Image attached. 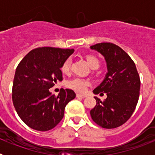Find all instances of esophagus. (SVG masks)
I'll return each mask as SVG.
<instances>
[{
	"label": "esophagus",
	"mask_w": 155,
	"mask_h": 155,
	"mask_svg": "<svg viewBox=\"0 0 155 155\" xmlns=\"http://www.w3.org/2000/svg\"><path fill=\"white\" fill-rule=\"evenodd\" d=\"M77 98H85L86 95L85 94H77Z\"/></svg>",
	"instance_id": "1"
}]
</instances>
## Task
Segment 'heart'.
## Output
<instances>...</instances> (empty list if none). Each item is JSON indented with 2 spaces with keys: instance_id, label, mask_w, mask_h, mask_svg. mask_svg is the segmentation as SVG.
<instances>
[{
  "instance_id": "1",
  "label": "heart",
  "mask_w": 155,
  "mask_h": 155,
  "mask_svg": "<svg viewBox=\"0 0 155 155\" xmlns=\"http://www.w3.org/2000/svg\"><path fill=\"white\" fill-rule=\"evenodd\" d=\"M87 61L92 69H97L99 67V61L94 56L88 55L86 57ZM71 63H72V59L71 57H68L65 61L63 62L61 65V71L63 74L69 73L70 69H71ZM90 81L87 79L82 78H74L71 80H68L66 82V86L71 90L77 91V92H84L87 90V88L89 87Z\"/></svg>"
}]
</instances>
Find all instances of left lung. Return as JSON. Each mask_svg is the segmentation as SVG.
Masks as SVG:
<instances>
[{"mask_svg":"<svg viewBox=\"0 0 155 155\" xmlns=\"http://www.w3.org/2000/svg\"><path fill=\"white\" fill-rule=\"evenodd\" d=\"M104 56L108 73L103 81L94 89L95 94L106 93L104 101L97 97L96 105L90 111L91 119L105 129L120 127L130 118L140 95V80L136 65L123 49L111 42L91 46Z\"/></svg>","mask_w":155,"mask_h":155,"instance_id":"left-lung-1","label":"left lung"}]
</instances>
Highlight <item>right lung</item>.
Masks as SVG:
<instances>
[{
	"instance_id": "1",
	"label": "right lung",
	"mask_w": 155,
	"mask_h": 155,
	"mask_svg": "<svg viewBox=\"0 0 155 155\" xmlns=\"http://www.w3.org/2000/svg\"><path fill=\"white\" fill-rule=\"evenodd\" d=\"M74 50L39 47L31 50L16 68L12 101L19 117L30 128L47 131L62 120L66 105L75 98L71 89L61 88L57 96L50 92L63 80L61 65Z\"/></svg>"
}]
</instances>
